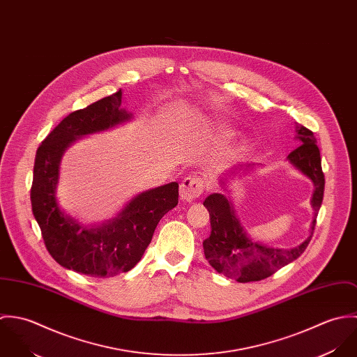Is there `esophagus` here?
<instances>
[{"label":"esophagus","mask_w":357,"mask_h":357,"mask_svg":"<svg viewBox=\"0 0 357 357\" xmlns=\"http://www.w3.org/2000/svg\"><path fill=\"white\" fill-rule=\"evenodd\" d=\"M204 181L198 177L188 176L180 184V198L185 202L195 201L204 194Z\"/></svg>","instance_id":"1"}]
</instances>
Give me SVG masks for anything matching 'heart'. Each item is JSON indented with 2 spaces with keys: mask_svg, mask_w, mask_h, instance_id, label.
Segmentation results:
<instances>
[{
  "mask_svg": "<svg viewBox=\"0 0 357 357\" xmlns=\"http://www.w3.org/2000/svg\"><path fill=\"white\" fill-rule=\"evenodd\" d=\"M234 133L231 132V130H227V129H220L218 130V136L220 137H224V139H228V137H231Z\"/></svg>",
  "mask_w": 357,
  "mask_h": 357,
  "instance_id": "1",
  "label": "heart"
}]
</instances>
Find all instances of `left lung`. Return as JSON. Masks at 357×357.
I'll return each mask as SVG.
<instances>
[{
  "label": "left lung",
  "mask_w": 357,
  "mask_h": 357,
  "mask_svg": "<svg viewBox=\"0 0 357 357\" xmlns=\"http://www.w3.org/2000/svg\"><path fill=\"white\" fill-rule=\"evenodd\" d=\"M296 139L301 144L289 153L287 159L294 167L309 177L314 185L310 201L314 214L309 236L294 249H273L253 242L241 225L232 202L222 194H211L204 202L211 225L210 236L204 241V250L206 259L218 273L235 279L239 283L258 282L269 278L278 269L293 262L305 252L323 202L324 174L321 170L320 151L313 133L300 125L297 126Z\"/></svg>",
  "instance_id": "left-lung-1"
}]
</instances>
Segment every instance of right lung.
Returning a JSON list of instances; mask_svg holds the SVG:
<instances>
[{"mask_svg": "<svg viewBox=\"0 0 357 357\" xmlns=\"http://www.w3.org/2000/svg\"><path fill=\"white\" fill-rule=\"evenodd\" d=\"M122 91L68 114L45 137L36 153L31 185L33 214L53 259L92 278L130 271L144 255L160 218L178 204V184L169 183L135 197L112 220L84 227L57 204L60 160L79 137L126 122L132 114L121 107Z\"/></svg>", "mask_w": 357, "mask_h": 357, "instance_id": "1", "label": "right lung"}]
</instances>
